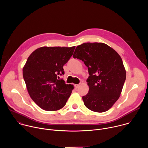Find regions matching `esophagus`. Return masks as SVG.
I'll list each match as a JSON object with an SVG mask.
<instances>
[{
  "instance_id": "obj_1",
  "label": "esophagus",
  "mask_w": 148,
  "mask_h": 148,
  "mask_svg": "<svg viewBox=\"0 0 148 148\" xmlns=\"http://www.w3.org/2000/svg\"><path fill=\"white\" fill-rule=\"evenodd\" d=\"M74 87H75V88H78L79 87V84H75Z\"/></svg>"
}]
</instances>
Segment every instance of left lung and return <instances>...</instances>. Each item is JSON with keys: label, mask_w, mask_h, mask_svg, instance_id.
<instances>
[{"label": "left lung", "mask_w": 148, "mask_h": 148, "mask_svg": "<svg viewBox=\"0 0 148 148\" xmlns=\"http://www.w3.org/2000/svg\"><path fill=\"white\" fill-rule=\"evenodd\" d=\"M73 57L84 61L90 74L89 91L82 97L85 106L96 112L110 110L119 98L126 79L121 56L107 45L95 42L78 46Z\"/></svg>", "instance_id": "obj_1"}]
</instances>
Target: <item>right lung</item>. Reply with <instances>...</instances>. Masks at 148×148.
<instances>
[{
	"label": "right lung",
	"instance_id": "obj_1",
	"mask_svg": "<svg viewBox=\"0 0 148 148\" xmlns=\"http://www.w3.org/2000/svg\"><path fill=\"white\" fill-rule=\"evenodd\" d=\"M75 48L41 47L28 57L23 68V78L30 97L41 109L57 111L66 105L74 86L58 78L64 74L63 66Z\"/></svg>",
	"mask_w": 148,
	"mask_h": 148
}]
</instances>
